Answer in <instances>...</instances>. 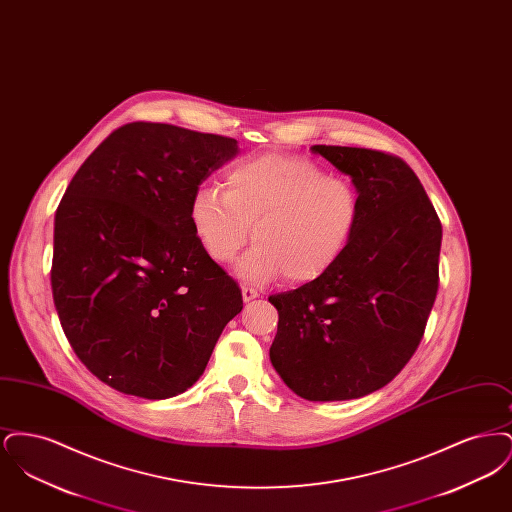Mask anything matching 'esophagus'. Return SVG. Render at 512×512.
I'll return each mask as SVG.
<instances>
[{
  "label": "esophagus",
  "mask_w": 512,
  "mask_h": 512,
  "mask_svg": "<svg viewBox=\"0 0 512 512\" xmlns=\"http://www.w3.org/2000/svg\"><path fill=\"white\" fill-rule=\"evenodd\" d=\"M242 297H244L245 303H249V301H253V299L259 297V292H257L255 288H247V286H244V288H242Z\"/></svg>",
  "instance_id": "34e87169"
}]
</instances>
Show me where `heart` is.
I'll return each instance as SVG.
<instances>
[{"mask_svg":"<svg viewBox=\"0 0 512 512\" xmlns=\"http://www.w3.org/2000/svg\"><path fill=\"white\" fill-rule=\"evenodd\" d=\"M224 186L226 192L215 184L199 186L190 220L217 263H230L251 232L257 244L236 267L245 282L261 284L282 274L292 284L317 280L336 267L361 222L357 186L307 157L245 159L226 171Z\"/></svg>","mask_w":512,"mask_h":512,"instance_id":"obj_1","label":"heart"}]
</instances>
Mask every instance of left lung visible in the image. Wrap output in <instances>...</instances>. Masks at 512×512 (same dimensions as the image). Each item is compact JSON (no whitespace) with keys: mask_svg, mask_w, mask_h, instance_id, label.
<instances>
[{"mask_svg":"<svg viewBox=\"0 0 512 512\" xmlns=\"http://www.w3.org/2000/svg\"><path fill=\"white\" fill-rule=\"evenodd\" d=\"M357 186L363 213L336 267L270 295L278 332L270 363L309 401L384 388L409 363L436 301L441 222L413 169L365 147L313 146Z\"/></svg>","mask_w":512,"mask_h":512,"instance_id":"1","label":"left lung"}]
</instances>
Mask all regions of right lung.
I'll list each match as a JSON object with an SVG mask.
<instances>
[{
	"label": "right lung",
	"instance_id": "right-lung-1",
	"mask_svg": "<svg viewBox=\"0 0 512 512\" xmlns=\"http://www.w3.org/2000/svg\"><path fill=\"white\" fill-rule=\"evenodd\" d=\"M238 142L130 122L82 163L53 230L51 290L76 357L113 390L167 399L203 374L242 307L195 236V190Z\"/></svg>",
	"mask_w": 512,
	"mask_h": 512
}]
</instances>
